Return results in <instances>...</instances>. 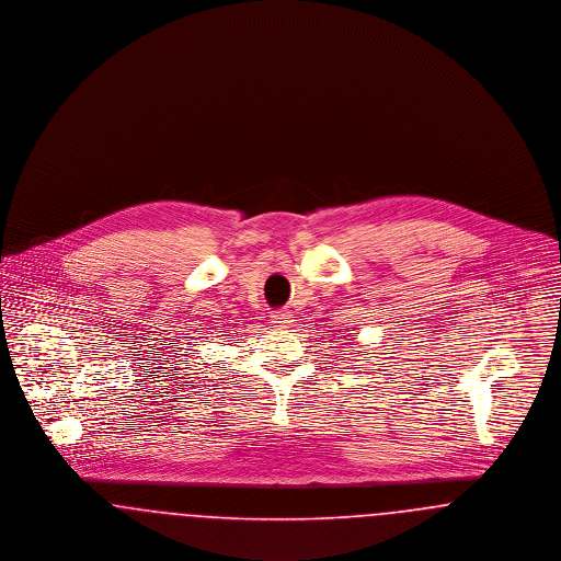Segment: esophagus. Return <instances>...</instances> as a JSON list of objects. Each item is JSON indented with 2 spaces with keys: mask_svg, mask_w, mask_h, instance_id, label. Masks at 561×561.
<instances>
[{
  "mask_svg": "<svg viewBox=\"0 0 561 561\" xmlns=\"http://www.w3.org/2000/svg\"><path fill=\"white\" fill-rule=\"evenodd\" d=\"M271 321L277 325V328H288L290 325V313L288 311H273V316H271Z\"/></svg>",
  "mask_w": 561,
  "mask_h": 561,
  "instance_id": "34e87169",
  "label": "esophagus"
}]
</instances>
